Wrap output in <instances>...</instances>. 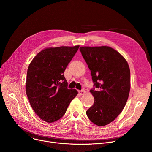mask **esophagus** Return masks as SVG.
<instances>
[{
  "mask_svg": "<svg viewBox=\"0 0 152 152\" xmlns=\"http://www.w3.org/2000/svg\"><path fill=\"white\" fill-rule=\"evenodd\" d=\"M85 93V90L84 89H82L81 91H79V94L80 95H83Z\"/></svg>",
  "mask_w": 152,
  "mask_h": 152,
  "instance_id": "34e87169",
  "label": "esophagus"
}]
</instances>
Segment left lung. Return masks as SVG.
<instances>
[{"label": "left lung", "mask_w": 152, "mask_h": 152, "mask_svg": "<svg viewBox=\"0 0 152 152\" xmlns=\"http://www.w3.org/2000/svg\"><path fill=\"white\" fill-rule=\"evenodd\" d=\"M80 50L98 89L90 90L94 102L86 114L92 123L104 126L114 121L126 104L130 89L129 64L119 53L107 46Z\"/></svg>", "instance_id": "obj_1"}]
</instances>
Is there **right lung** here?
<instances>
[{
	"mask_svg": "<svg viewBox=\"0 0 152 152\" xmlns=\"http://www.w3.org/2000/svg\"><path fill=\"white\" fill-rule=\"evenodd\" d=\"M79 47L45 48L28 66L26 93L33 110L45 122L51 123L61 118L77 94L76 89H68L63 73Z\"/></svg>",
	"mask_w": 152,
	"mask_h": 152,
	"instance_id": "obj_1",
	"label": "right lung"
}]
</instances>
